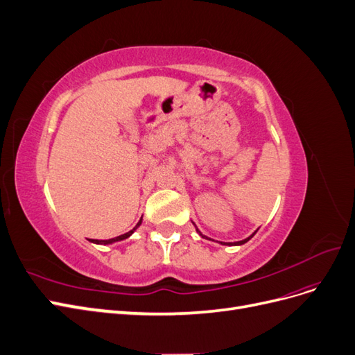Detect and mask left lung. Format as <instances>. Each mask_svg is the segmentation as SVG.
Returning a JSON list of instances; mask_svg holds the SVG:
<instances>
[{"label":"left lung","instance_id":"left-lung-1","mask_svg":"<svg viewBox=\"0 0 355 355\" xmlns=\"http://www.w3.org/2000/svg\"><path fill=\"white\" fill-rule=\"evenodd\" d=\"M200 235H201V234H200ZM253 235H254V234H252V235H250V237H249V239H245V240H241V241H237V243H234V245H241V244H244V243H247V241H249V240H250V239H252V237H253ZM202 237H204V235H202ZM222 244H228V245H232V244H231V243H222Z\"/></svg>","mask_w":355,"mask_h":355}]
</instances>
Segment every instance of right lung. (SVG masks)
<instances>
[{"instance_id":"right-lung-1","label":"right lung","mask_w":355,"mask_h":355,"mask_svg":"<svg viewBox=\"0 0 355 355\" xmlns=\"http://www.w3.org/2000/svg\"><path fill=\"white\" fill-rule=\"evenodd\" d=\"M141 223H142V219L137 222V225H136V227H135L132 231H128V232H125V234H123V235H118V237H115V239H110V240H90V241H93V243H96V244H111V243H114V241L124 240V239H127V237H130V235L133 234V231H135Z\"/></svg>"}]
</instances>
